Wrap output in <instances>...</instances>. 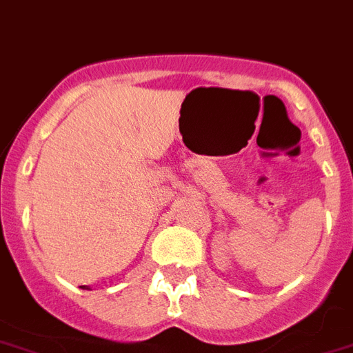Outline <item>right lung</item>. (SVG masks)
<instances>
[{
    "mask_svg": "<svg viewBox=\"0 0 353 353\" xmlns=\"http://www.w3.org/2000/svg\"><path fill=\"white\" fill-rule=\"evenodd\" d=\"M81 288H86V290H90V288H88V287H84V285H83V287H81Z\"/></svg>",
    "mask_w": 353,
    "mask_h": 353,
    "instance_id": "right-lung-1",
    "label": "right lung"
}]
</instances>
